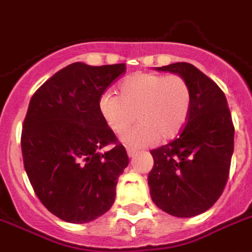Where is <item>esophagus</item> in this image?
<instances>
[{
	"label": "esophagus",
	"mask_w": 252,
	"mask_h": 252,
	"mask_svg": "<svg viewBox=\"0 0 252 252\" xmlns=\"http://www.w3.org/2000/svg\"><path fill=\"white\" fill-rule=\"evenodd\" d=\"M126 154H128V157H129V158H132V157H135L136 150H133V148H126Z\"/></svg>",
	"instance_id": "34e87169"
}]
</instances>
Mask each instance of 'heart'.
I'll use <instances>...</instances> for the list:
<instances>
[{
	"mask_svg": "<svg viewBox=\"0 0 252 252\" xmlns=\"http://www.w3.org/2000/svg\"><path fill=\"white\" fill-rule=\"evenodd\" d=\"M191 89L178 74L136 72L120 83V95L105 92L98 109L106 126L116 133L126 131L121 140L129 147H147L160 140L167 142L180 133L189 119Z\"/></svg>",
	"mask_w": 252,
	"mask_h": 252,
	"instance_id": "b5f03b06",
	"label": "heart"
}]
</instances>
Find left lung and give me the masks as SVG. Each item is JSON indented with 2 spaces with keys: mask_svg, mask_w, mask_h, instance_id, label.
Segmentation results:
<instances>
[{
  "mask_svg": "<svg viewBox=\"0 0 252 252\" xmlns=\"http://www.w3.org/2000/svg\"><path fill=\"white\" fill-rule=\"evenodd\" d=\"M157 68L185 78L193 98L180 136L151 151L150 194L171 216H197L213 206L227 184L235 133L231 112L221 89L193 64Z\"/></svg>",
  "mask_w": 252,
  "mask_h": 252,
  "instance_id": "8db88e82",
  "label": "left lung"
}]
</instances>
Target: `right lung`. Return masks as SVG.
<instances>
[{"label": "right lung", "instance_id": "obj_1", "mask_svg": "<svg viewBox=\"0 0 252 252\" xmlns=\"http://www.w3.org/2000/svg\"><path fill=\"white\" fill-rule=\"evenodd\" d=\"M126 64L75 62L31 98L21 131L27 175L41 204L67 222L82 224L109 211L129 159L99 113L98 101ZM109 147L110 151L99 150Z\"/></svg>", "mask_w": 252, "mask_h": 252}]
</instances>
